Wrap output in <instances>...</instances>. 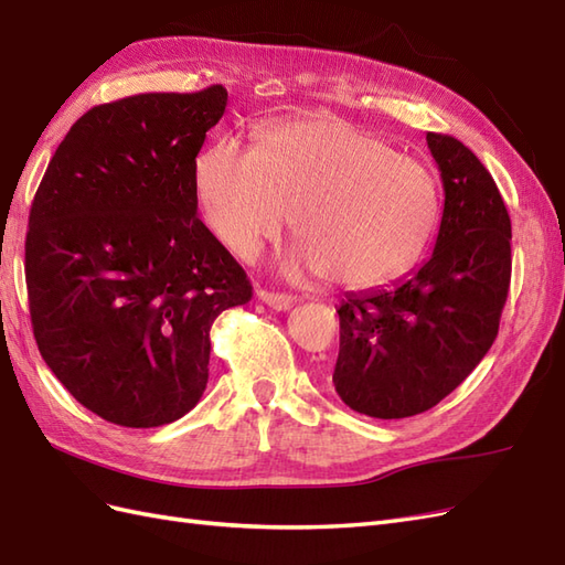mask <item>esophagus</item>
<instances>
[{"label": "esophagus", "instance_id": "esophagus-1", "mask_svg": "<svg viewBox=\"0 0 565 565\" xmlns=\"http://www.w3.org/2000/svg\"><path fill=\"white\" fill-rule=\"evenodd\" d=\"M258 299H262L266 307L276 309V311H287L289 307H295V297L289 295H278V292H268V289H258Z\"/></svg>", "mask_w": 565, "mask_h": 565}]
</instances>
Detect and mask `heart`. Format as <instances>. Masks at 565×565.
Masks as SVG:
<instances>
[{
    "label": "heart",
    "instance_id": "b5f03b06",
    "mask_svg": "<svg viewBox=\"0 0 565 565\" xmlns=\"http://www.w3.org/2000/svg\"><path fill=\"white\" fill-rule=\"evenodd\" d=\"M194 190L223 245L252 258L292 211V268L369 289L418 262L437 221L423 166L338 118L287 120L262 147L223 137L194 161Z\"/></svg>",
    "mask_w": 565,
    "mask_h": 565
}]
</instances>
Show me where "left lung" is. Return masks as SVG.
Instances as JSON below:
<instances>
[{
  "label": "left lung",
  "instance_id": "obj_1",
  "mask_svg": "<svg viewBox=\"0 0 565 565\" xmlns=\"http://www.w3.org/2000/svg\"><path fill=\"white\" fill-rule=\"evenodd\" d=\"M445 188L428 262L392 287L347 295L332 385L371 418H408L439 404L490 352L511 282V218L480 159L428 132Z\"/></svg>",
  "mask_w": 565,
  "mask_h": 565
}]
</instances>
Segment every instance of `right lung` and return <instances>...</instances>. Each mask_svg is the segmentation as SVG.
<instances>
[{
    "label": "right lung",
    "instance_id": "1",
    "mask_svg": "<svg viewBox=\"0 0 565 565\" xmlns=\"http://www.w3.org/2000/svg\"><path fill=\"white\" fill-rule=\"evenodd\" d=\"M227 93H149L75 120L30 209L25 285L44 363L124 428L196 406L209 332L252 299L247 273L196 218L194 161Z\"/></svg>",
    "mask_w": 565,
    "mask_h": 565
}]
</instances>
